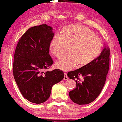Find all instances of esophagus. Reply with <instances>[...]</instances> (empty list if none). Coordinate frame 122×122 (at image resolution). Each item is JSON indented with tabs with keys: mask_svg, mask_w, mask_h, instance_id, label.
<instances>
[{
	"mask_svg": "<svg viewBox=\"0 0 122 122\" xmlns=\"http://www.w3.org/2000/svg\"><path fill=\"white\" fill-rule=\"evenodd\" d=\"M68 79V76H67V75L66 73H64V80H66Z\"/></svg>",
	"mask_w": 122,
	"mask_h": 122,
	"instance_id": "esophagus-1",
	"label": "esophagus"
}]
</instances>
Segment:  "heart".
<instances>
[{"label":"heart","mask_w":122,"mask_h":122,"mask_svg":"<svg viewBox=\"0 0 122 122\" xmlns=\"http://www.w3.org/2000/svg\"><path fill=\"white\" fill-rule=\"evenodd\" d=\"M101 39L90 29L82 25H70L63 27L60 36L54 35L49 43L53 56L60 59L66 52L69 54L57 62V68L69 71L77 65L86 66L95 61L103 50Z\"/></svg>","instance_id":"1"}]
</instances>
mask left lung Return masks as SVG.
I'll return each instance as SVG.
<instances>
[{"instance_id":"left-lung-1","label":"left lung","mask_w":122,"mask_h":122,"mask_svg":"<svg viewBox=\"0 0 122 122\" xmlns=\"http://www.w3.org/2000/svg\"><path fill=\"white\" fill-rule=\"evenodd\" d=\"M109 67L110 47L107 46L91 64L68 72V77L76 82V88L69 93L71 100L79 105L94 101L105 84Z\"/></svg>"}]
</instances>
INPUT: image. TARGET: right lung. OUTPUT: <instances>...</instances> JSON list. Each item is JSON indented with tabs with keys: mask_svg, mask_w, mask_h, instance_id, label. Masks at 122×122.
I'll list each match as a JSON object with an SVG mask.
<instances>
[{
	"mask_svg": "<svg viewBox=\"0 0 122 122\" xmlns=\"http://www.w3.org/2000/svg\"><path fill=\"white\" fill-rule=\"evenodd\" d=\"M46 25L30 28L18 42L13 62V75L22 96L40 104L50 97L53 85L64 79V72L49 69L53 61L49 55V43L54 36Z\"/></svg>",
	"mask_w": 122,
	"mask_h": 122,
	"instance_id": "obj_1",
	"label": "right lung"
}]
</instances>
